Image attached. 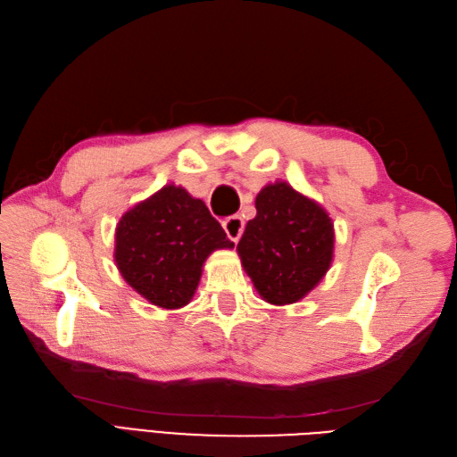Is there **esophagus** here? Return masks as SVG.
<instances>
[{"mask_svg":"<svg viewBox=\"0 0 457 457\" xmlns=\"http://www.w3.org/2000/svg\"><path fill=\"white\" fill-rule=\"evenodd\" d=\"M223 228L232 242H238L244 232V220L240 215H232L227 220H223Z\"/></svg>","mask_w":457,"mask_h":457,"instance_id":"obj_1","label":"esophagus"}]
</instances>
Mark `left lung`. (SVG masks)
Returning <instances> with one entry per match:
<instances>
[{"mask_svg":"<svg viewBox=\"0 0 457 457\" xmlns=\"http://www.w3.org/2000/svg\"><path fill=\"white\" fill-rule=\"evenodd\" d=\"M255 210L237 247L242 267L270 305L297 303L331 265L334 223L320 204L284 181L261 188Z\"/></svg>","mask_w":457,"mask_h":457,"instance_id":"1","label":"left lung"}]
</instances>
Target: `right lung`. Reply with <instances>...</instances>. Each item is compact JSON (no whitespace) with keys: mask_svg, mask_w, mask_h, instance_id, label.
<instances>
[{"mask_svg":"<svg viewBox=\"0 0 457 457\" xmlns=\"http://www.w3.org/2000/svg\"><path fill=\"white\" fill-rule=\"evenodd\" d=\"M230 247L234 242L202 200L183 187L165 185L121 215L114 261L137 294L171 311L195 297L210 253Z\"/></svg>","mask_w":457,"mask_h":457,"instance_id":"obj_1","label":"right lung"}]
</instances>
